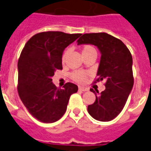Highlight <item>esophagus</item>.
I'll list each match as a JSON object with an SVG mask.
<instances>
[{"instance_id": "1", "label": "esophagus", "mask_w": 151, "mask_h": 151, "mask_svg": "<svg viewBox=\"0 0 151 151\" xmlns=\"http://www.w3.org/2000/svg\"><path fill=\"white\" fill-rule=\"evenodd\" d=\"M78 89L80 91H88V88L84 87V86H78Z\"/></svg>"}]
</instances>
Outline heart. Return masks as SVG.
<instances>
[{
  "label": "heart",
  "mask_w": 151,
  "mask_h": 151,
  "mask_svg": "<svg viewBox=\"0 0 151 151\" xmlns=\"http://www.w3.org/2000/svg\"><path fill=\"white\" fill-rule=\"evenodd\" d=\"M69 50L66 49L64 51V52L61 56V61L62 64L65 63L66 58L68 56V53H69ZM82 56H85L90 54H93L95 53L96 54V49L95 48V47L92 46L91 44H86L82 47ZM89 73L86 72V71H82V70H76L71 73V78L73 81L78 82V83H83L86 81V79L88 78Z\"/></svg>",
  "instance_id": "obj_1"
}]
</instances>
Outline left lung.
Instances as JSON below:
<instances>
[{"label":"left lung","mask_w":151,"mask_h":151,"mask_svg":"<svg viewBox=\"0 0 151 151\" xmlns=\"http://www.w3.org/2000/svg\"><path fill=\"white\" fill-rule=\"evenodd\" d=\"M97 46L101 58L95 83L105 80V89L95 95V103L89 105V114L99 121L113 120L123 110L133 86V58L129 50L119 39L107 33L82 35L78 44ZM91 91L94 92L93 89ZM97 94H99V91ZM96 94V93H95Z\"/></svg>","instance_id":"1"}]
</instances>
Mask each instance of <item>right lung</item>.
I'll list each match as a JSON object with an SVG mask.
<instances>
[{
  "mask_svg": "<svg viewBox=\"0 0 151 151\" xmlns=\"http://www.w3.org/2000/svg\"><path fill=\"white\" fill-rule=\"evenodd\" d=\"M82 34L44 31L28 40L18 59V92L28 111L43 123H53L65 113L70 95L78 86L67 82L62 89L52 83L56 69H62L63 51Z\"/></svg>",
  "mask_w": 151,
  "mask_h": 151,
  "instance_id": "1",
  "label": "right lung"
}]
</instances>
